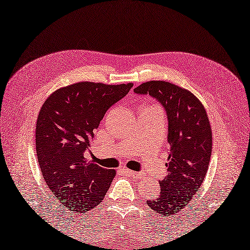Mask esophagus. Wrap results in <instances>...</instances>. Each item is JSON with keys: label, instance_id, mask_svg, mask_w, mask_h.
I'll return each mask as SVG.
<instances>
[{"label": "esophagus", "instance_id": "obj_1", "mask_svg": "<svg viewBox=\"0 0 250 250\" xmlns=\"http://www.w3.org/2000/svg\"><path fill=\"white\" fill-rule=\"evenodd\" d=\"M122 170H123V172H124L125 174H127V176H129V177H135V178H141L142 177V173L133 171V170H129L127 168H123Z\"/></svg>", "mask_w": 250, "mask_h": 250}]
</instances>
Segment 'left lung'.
I'll list each match as a JSON object with an SVG mask.
<instances>
[{"label": "left lung", "mask_w": 250, "mask_h": 250, "mask_svg": "<svg viewBox=\"0 0 250 250\" xmlns=\"http://www.w3.org/2000/svg\"><path fill=\"white\" fill-rule=\"evenodd\" d=\"M154 96L168 116V176L159 195L147 201L152 211L171 216L182 211L207 176L212 152V128L203 104L189 90L168 81H147L135 87Z\"/></svg>", "instance_id": "obj_1"}]
</instances>
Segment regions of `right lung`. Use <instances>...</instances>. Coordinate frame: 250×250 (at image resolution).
Segmentation results:
<instances>
[{"label": "right lung", "instance_id": "add662e5", "mask_svg": "<svg viewBox=\"0 0 250 250\" xmlns=\"http://www.w3.org/2000/svg\"><path fill=\"white\" fill-rule=\"evenodd\" d=\"M133 83L104 84L82 81L48 96L36 123L37 159L54 199L74 214L99 205L115 177L86 160L94 129L107 109L128 93Z\"/></svg>", "mask_w": 250, "mask_h": 250}]
</instances>
